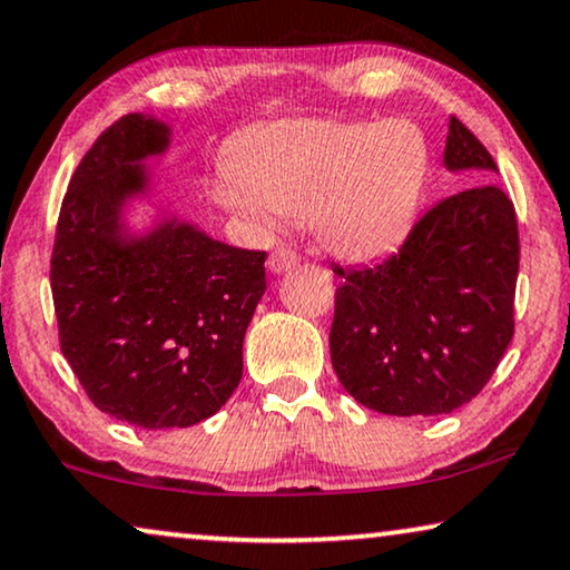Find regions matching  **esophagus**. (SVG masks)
<instances>
[{
  "label": "esophagus",
  "instance_id": "obj_1",
  "mask_svg": "<svg viewBox=\"0 0 570 570\" xmlns=\"http://www.w3.org/2000/svg\"><path fill=\"white\" fill-rule=\"evenodd\" d=\"M298 265V254H295L293 249H285V246H279V249H275L269 254V259H267V267L272 269V272H287L291 267H295Z\"/></svg>",
  "mask_w": 570,
  "mask_h": 570
}]
</instances>
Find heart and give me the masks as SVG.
Listing matches in <instances>:
<instances>
[{"instance_id":"1","label":"heart","mask_w":570,"mask_h":570,"mask_svg":"<svg viewBox=\"0 0 570 570\" xmlns=\"http://www.w3.org/2000/svg\"><path fill=\"white\" fill-rule=\"evenodd\" d=\"M426 175L429 144L411 120H283L238 138L213 197L257 230L311 216L336 257L373 259L409 230Z\"/></svg>"}]
</instances>
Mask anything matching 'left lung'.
I'll list each match as a JSON object with an SVG mask.
<instances>
[{"label": "left lung", "mask_w": 570, "mask_h": 570, "mask_svg": "<svg viewBox=\"0 0 570 570\" xmlns=\"http://www.w3.org/2000/svg\"><path fill=\"white\" fill-rule=\"evenodd\" d=\"M444 167L499 171L455 115ZM334 272L344 283L328 350L344 391L391 416L450 414L483 391L514 336V205L481 183L426 210L387 259Z\"/></svg>", "instance_id": "8db88e82"}]
</instances>
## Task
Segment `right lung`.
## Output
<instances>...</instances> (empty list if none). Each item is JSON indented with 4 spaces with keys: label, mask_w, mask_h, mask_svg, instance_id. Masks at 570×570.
<instances>
[{
    "label": "right lung",
    "mask_w": 570,
    "mask_h": 570,
    "mask_svg": "<svg viewBox=\"0 0 570 570\" xmlns=\"http://www.w3.org/2000/svg\"><path fill=\"white\" fill-rule=\"evenodd\" d=\"M169 141L148 115L112 122L73 171L51 257L63 357L97 409L141 429H185L224 406L267 291L265 252L169 216L128 230L126 205L151 193L144 161Z\"/></svg>",
    "instance_id": "1"
}]
</instances>
